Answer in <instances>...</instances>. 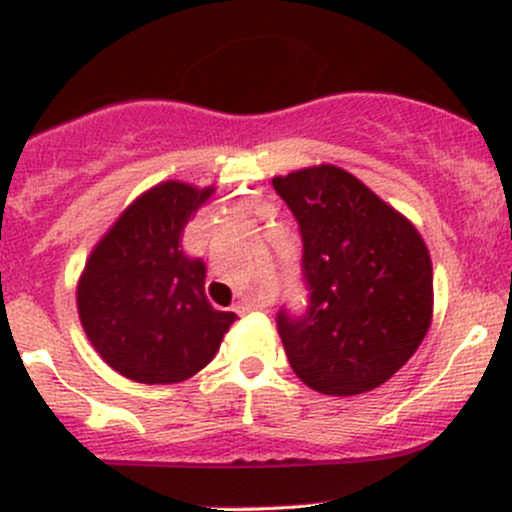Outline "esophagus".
Masks as SVG:
<instances>
[{"instance_id": "esophagus-1", "label": "esophagus", "mask_w": 512, "mask_h": 512, "mask_svg": "<svg viewBox=\"0 0 512 512\" xmlns=\"http://www.w3.org/2000/svg\"><path fill=\"white\" fill-rule=\"evenodd\" d=\"M236 310L238 315H248V313H252V310H260V305H255V303H250V301H238L236 303Z\"/></svg>"}]
</instances>
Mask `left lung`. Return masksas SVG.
<instances>
[{"instance_id":"1","label":"left lung","mask_w":512,"mask_h":512,"mask_svg":"<svg viewBox=\"0 0 512 512\" xmlns=\"http://www.w3.org/2000/svg\"><path fill=\"white\" fill-rule=\"evenodd\" d=\"M303 236L310 303L281 310L279 337L310 390H375L414 356L433 317L431 255L407 216L344 168L320 163L272 180Z\"/></svg>"}]
</instances>
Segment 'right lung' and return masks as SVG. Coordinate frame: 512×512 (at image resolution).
<instances>
[{"mask_svg":"<svg viewBox=\"0 0 512 512\" xmlns=\"http://www.w3.org/2000/svg\"><path fill=\"white\" fill-rule=\"evenodd\" d=\"M216 187L166 180L117 216L88 255L76 308L88 342L110 368L146 385L199 373L236 313L214 310L207 267L182 250V231Z\"/></svg>","mask_w":512,"mask_h":512,"instance_id":"obj_1","label":"right lung"}]
</instances>
